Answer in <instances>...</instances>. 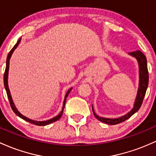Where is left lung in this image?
Returning a JSON list of instances; mask_svg holds the SVG:
<instances>
[{"label":"left lung","mask_w":156,"mask_h":156,"mask_svg":"<svg viewBox=\"0 0 156 156\" xmlns=\"http://www.w3.org/2000/svg\"><path fill=\"white\" fill-rule=\"evenodd\" d=\"M129 55L133 56L137 59L138 62H139V89H138L137 96H136V101H135L133 108L130 112L127 113L123 116H121L119 118L116 119H108L104 118V117H100L97 115L94 112V108L92 106L93 113H94V116L98 120H99L101 122L108 124V125H117L121 122H124V121L127 120V119L132 116L136 112H137L141 108V104L143 102V99L146 94L147 88L148 86V82H149V74H148V69H147V58L145 55L141 51H136L131 52L129 53Z\"/></svg>","instance_id":"left-lung-1"}]
</instances>
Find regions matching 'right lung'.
Here are the masks:
<instances>
[{
  "instance_id": "add662e5",
  "label": "right lung",
  "mask_w": 156,
  "mask_h": 156,
  "mask_svg": "<svg viewBox=\"0 0 156 156\" xmlns=\"http://www.w3.org/2000/svg\"><path fill=\"white\" fill-rule=\"evenodd\" d=\"M20 39L18 40V41L17 42L16 44L15 45V46L13 47V48H12V50L10 51L9 53V55L7 56V58H6V70H5V72H4V76H3V83H4V87H5V89H6V94H7V97H8V99L9 100V103H10V105H11V108L12 109V111H14V113H15V114L17 115V116H18L20 118L23 119V120L26 121V122H29V123L31 124H33V125H38V126H45V125H49V124L52 123V122H55L56 121H57L59 119L61 118V116H62V113H63V110H64V108H65V105H66V98H67L68 95L69 94L70 91L71 90V89H69V90H68V92L66 93V97H65V99H64V101H63V106H62V111L59 113V114L57 115V116L54 117V118L51 119L49 120H46V121H43V122H37V121H34V120H32V119H30L27 118V117L24 116L23 115H22L21 113H20L18 111H17V109L16 108V107H15V104H14L13 101H12V97H11V94H10V91H9V86H8V73H9V59H10V57H11V56L12 55V53H13V51H15V48H17V45H19V43H20Z\"/></svg>"
}]
</instances>
